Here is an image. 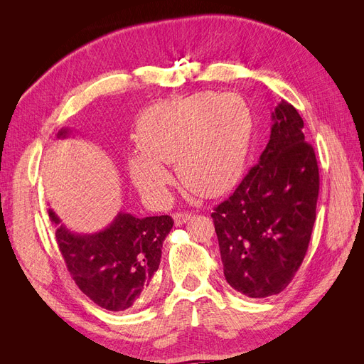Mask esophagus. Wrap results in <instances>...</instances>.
<instances>
[{
	"mask_svg": "<svg viewBox=\"0 0 364 364\" xmlns=\"http://www.w3.org/2000/svg\"><path fill=\"white\" fill-rule=\"evenodd\" d=\"M173 218H174V225L181 226V225L188 222V220L191 218V214L190 213H178V214H174Z\"/></svg>",
	"mask_w": 364,
	"mask_h": 364,
	"instance_id": "34e87169",
	"label": "esophagus"
}]
</instances>
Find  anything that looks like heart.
I'll return each instance as SVG.
<instances>
[{"label":"heart","instance_id":"heart-1","mask_svg":"<svg viewBox=\"0 0 364 364\" xmlns=\"http://www.w3.org/2000/svg\"><path fill=\"white\" fill-rule=\"evenodd\" d=\"M252 138V117L235 94L200 92L149 107L136 126L142 153L129 159V173L142 193L165 196L170 174L200 197H217L243 174Z\"/></svg>","mask_w":364,"mask_h":364}]
</instances>
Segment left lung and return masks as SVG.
I'll list each match as a JSON object with an SVG mask.
<instances>
[{
	"label": "left lung",
	"instance_id": "obj_1",
	"mask_svg": "<svg viewBox=\"0 0 364 364\" xmlns=\"http://www.w3.org/2000/svg\"><path fill=\"white\" fill-rule=\"evenodd\" d=\"M272 121L258 165L211 214L225 278L249 297L287 287L304 261L316 220L318 168L305 142L304 121L285 100L274 107Z\"/></svg>",
	"mask_w": 364,
	"mask_h": 364
}]
</instances>
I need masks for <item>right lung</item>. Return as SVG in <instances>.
<instances>
[{
	"instance_id": "1",
	"label": "right lung",
	"mask_w": 364,
	"mask_h": 364,
	"mask_svg": "<svg viewBox=\"0 0 364 364\" xmlns=\"http://www.w3.org/2000/svg\"><path fill=\"white\" fill-rule=\"evenodd\" d=\"M68 127L58 138H68ZM68 272L92 302L109 311H124L144 302L161 262L162 243L173 228L170 215L138 218L119 211L114 222L94 234L73 232L48 209Z\"/></svg>"
}]
</instances>
